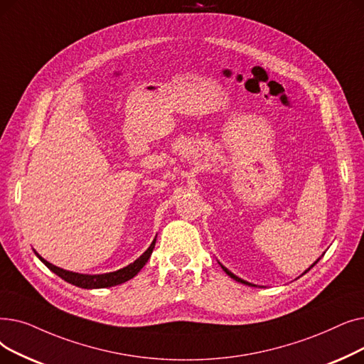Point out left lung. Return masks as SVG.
I'll use <instances>...</instances> for the list:
<instances>
[{
	"label": "left lung",
	"mask_w": 364,
	"mask_h": 364,
	"mask_svg": "<svg viewBox=\"0 0 364 364\" xmlns=\"http://www.w3.org/2000/svg\"><path fill=\"white\" fill-rule=\"evenodd\" d=\"M318 261H320V257H318V259H317V261H316V262H314V264H313V265H311V267H309V268H308V269H306V271H305V272H304V274H306V272H308V271H309V269H311V268H313V267H314V265H316V264H317V262H318ZM220 267H222V269H223V271H225V272H227V274H228V275H230V277H231V279H234V280H235V282H238V283H243V284H247V286H255V284H252V283H249V282H246V280H241V279H240V277H237V275H234V274H232V272H231V271H228V269H227V268H225V267H223V265H220ZM304 274H302V275H304Z\"/></svg>",
	"instance_id": "8db88e82"
}]
</instances>
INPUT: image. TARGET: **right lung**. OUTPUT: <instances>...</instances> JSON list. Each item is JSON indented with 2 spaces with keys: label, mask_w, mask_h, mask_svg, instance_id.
Here are the masks:
<instances>
[{
  "label": "right lung",
  "mask_w": 364,
  "mask_h": 364,
  "mask_svg": "<svg viewBox=\"0 0 364 364\" xmlns=\"http://www.w3.org/2000/svg\"><path fill=\"white\" fill-rule=\"evenodd\" d=\"M155 247V238L151 243V246L136 259V261L124 268H121L118 271H114V272H107V274H96V275H89V274H78V272H73V271H66V269H62L53 264L47 262L46 259H43L36 250V255L40 257V261L50 269L53 271L56 275H59L62 280L71 283L77 287H81V289H103V287H111V286H117V284H121V283H126L127 280L133 279V277L139 272L144 265L148 262V259L152 253Z\"/></svg>",
  "instance_id": "add662e5"
}]
</instances>
